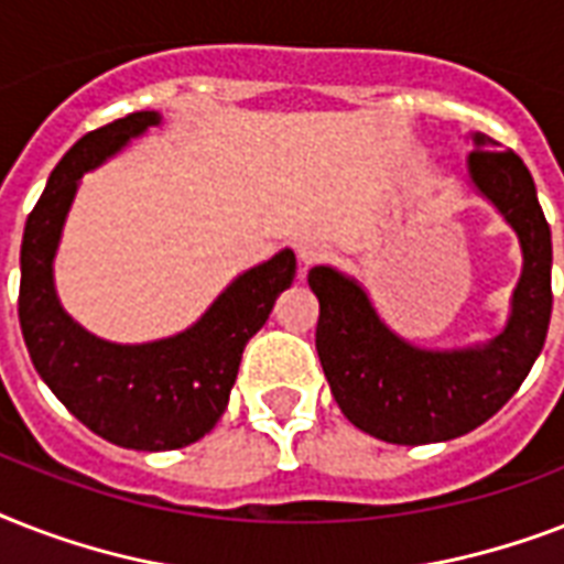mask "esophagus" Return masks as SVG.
<instances>
[{
  "label": "esophagus",
  "mask_w": 564,
  "mask_h": 564,
  "mask_svg": "<svg viewBox=\"0 0 564 564\" xmlns=\"http://www.w3.org/2000/svg\"><path fill=\"white\" fill-rule=\"evenodd\" d=\"M299 260L304 265L325 263V260H330V248L325 242H316V239H304L299 246Z\"/></svg>",
  "instance_id": "34e87169"
}]
</instances>
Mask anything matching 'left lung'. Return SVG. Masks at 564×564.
<instances>
[{
	"label": "left lung",
	"instance_id": "obj_1",
	"mask_svg": "<svg viewBox=\"0 0 564 564\" xmlns=\"http://www.w3.org/2000/svg\"><path fill=\"white\" fill-rule=\"evenodd\" d=\"M468 172L516 228L524 248L507 330L477 351H419L389 330L366 292L327 265L310 269L318 299L316 351L330 392L354 427L392 445L447 442L480 427L518 392L551 325V225L524 161L486 134Z\"/></svg>",
	"mask_w": 564,
	"mask_h": 564
}]
</instances>
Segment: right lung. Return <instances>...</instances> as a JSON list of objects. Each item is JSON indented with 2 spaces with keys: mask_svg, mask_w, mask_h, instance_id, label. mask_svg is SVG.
Masks as SVG:
<instances>
[{
  "mask_svg": "<svg viewBox=\"0 0 564 564\" xmlns=\"http://www.w3.org/2000/svg\"><path fill=\"white\" fill-rule=\"evenodd\" d=\"M154 122L158 113L134 110L84 134L48 175L20 251L17 307L34 369L96 436L131 451H175L216 427L242 348L295 278V254L286 248L239 274L189 330L152 345L101 343L66 316L52 286V257L78 178Z\"/></svg>",
  "mask_w": 564,
  "mask_h": 564,
  "instance_id": "right-lung-1",
  "label": "right lung"
}]
</instances>
